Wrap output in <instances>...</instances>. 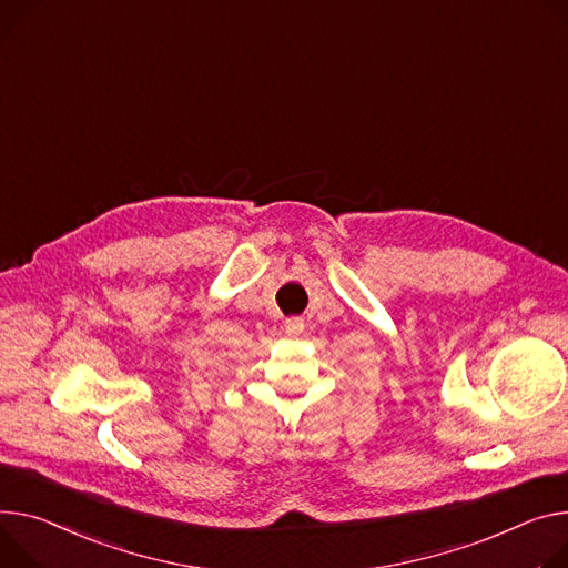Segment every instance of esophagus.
Returning a JSON list of instances; mask_svg holds the SVG:
<instances>
[{"mask_svg":"<svg viewBox=\"0 0 568 568\" xmlns=\"http://www.w3.org/2000/svg\"><path fill=\"white\" fill-rule=\"evenodd\" d=\"M303 320H298V317H290L287 322H285V333L287 335H292V337H296V335H301L303 333Z\"/></svg>","mask_w":568,"mask_h":568,"instance_id":"esophagus-1","label":"esophagus"}]
</instances>
